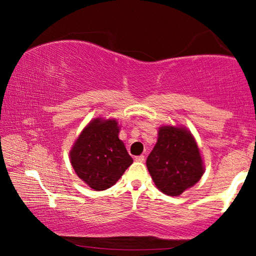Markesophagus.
Here are the masks:
<instances>
[{
  "mask_svg": "<svg viewBox=\"0 0 256 256\" xmlns=\"http://www.w3.org/2000/svg\"><path fill=\"white\" fill-rule=\"evenodd\" d=\"M135 160H136V162H143V160H144V155L136 156V157H135Z\"/></svg>",
  "mask_w": 256,
  "mask_h": 256,
  "instance_id": "obj_1",
  "label": "esophagus"
}]
</instances>
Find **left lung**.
<instances>
[{
  "instance_id": "1",
  "label": "left lung",
  "mask_w": 256,
  "mask_h": 256,
  "mask_svg": "<svg viewBox=\"0 0 256 256\" xmlns=\"http://www.w3.org/2000/svg\"><path fill=\"white\" fill-rule=\"evenodd\" d=\"M146 168L157 188L180 196L194 186L204 174L202 160L194 136L185 128L166 126L146 158Z\"/></svg>"
}]
</instances>
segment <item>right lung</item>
Masks as SVG:
<instances>
[{"instance_id": "right-lung-1", "label": "right lung", "mask_w": 256, "mask_h": 256, "mask_svg": "<svg viewBox=\"0 0 256 256\" xmlns=\"http://www.w3.org/2000/svg\"><path fill=\"white\" fill-rule=\"evenodd\" d=\"M70 156L78 177L96 191L113 186L132 163L124 142L118 138L115 120L96 118L90 122Z\"/></svg>"}]
</instances>
